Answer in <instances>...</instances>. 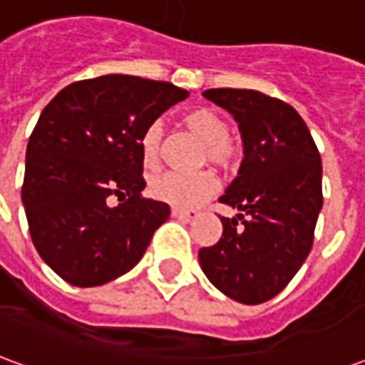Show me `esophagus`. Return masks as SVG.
<instances>
[{
    "label": "esophagus",
    "instance_id": "esophagus-1",
    "mask_svg": "<svg viewBox=\"0 0 365 365\" xmlns=\"http://www.w3.org/2000/svg\"><path fill=\"white\" fill-rule=\"evenodd\" d=\"M195 211H185V209H172V217H175V219H182V221H191L193 217H195Z\"/></svg>",
    "mask_w": 365,
    "mask_h": 365
}]
</instances>
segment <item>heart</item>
Segmentation results:
<instances>
[{"label":"heart","instance_id":"obj_1","mask_svg":"<svg viewBox=\"0 0 365 365\" xmlns=\"http://www.w3.org/2000/svg\"><path fill=\"white\" fill-rule=\"evenodd\" d=\"M183 127L191 135L205 144L203 160L213 164L219 170L229 172L237 166L238 146L229 136V123L222 115L211 107H197L191 109L182 117ZM140 158L144 168L154 170L160 164V148H162V125L152 123L144 128L138 140ZM219 190V182L211 172L199 174H178L166 172L156 175L150 182V195L162 203L175 207V209H193L205 203Z\"/></svg>","mask_w":365,"mask_h":365}]
</instances>
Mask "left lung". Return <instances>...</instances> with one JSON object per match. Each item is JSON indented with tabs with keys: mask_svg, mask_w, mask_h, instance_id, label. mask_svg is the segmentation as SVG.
<instances>
[{
	"mask_svg": "<svg viewBox=\"0 0 365 365\" xmlns=\"http://www.w3.org/2000/svg\"><path fill=\"white\" fill-rule=\"evenodd\" d=\"M203 97L235 117L245 160L219 197L240 213L221 217L222 237L199 250V264L227 297L258 305L275 297L311 252L322 209L321 154L305 120L282 99L232 88Z\"/></svg>",
	"mask_w": 365,
	"mask_h": 365,
	"instance_id": "left-lung-1",
	"label": "left lung"
}]
</instances>
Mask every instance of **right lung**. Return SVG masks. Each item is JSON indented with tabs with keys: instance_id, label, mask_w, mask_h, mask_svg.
I'll use <instances>...</instances> for the list:
<instances>
[{
	"instance_id": "right-lung-1",
	"label": "right lung",
	"mask_w": 365,
	"mask_h": 365,
	"mask_svg": "<svg viewBox=\"0 0 365 365\" xmlns=\"http://www.w3.org/2000/svg\"><path fill=\"white\" fill-rule=\"evenodd\" d=\"M190 96L168 82L109 74L66 86L27 144L21 199L36 252L64 279L96 287L127 274L170 217L144 199L138 140ZM128 195L117 207L106 199Z\"/></svg>"
}]
</instances>
